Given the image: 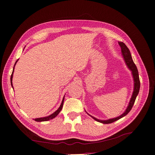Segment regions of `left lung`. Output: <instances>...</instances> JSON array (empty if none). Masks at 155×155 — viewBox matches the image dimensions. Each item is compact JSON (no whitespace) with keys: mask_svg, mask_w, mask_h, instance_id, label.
<instances>
[{"mask_svg":"<svg viewBox=\"0 0 155 155\" xmlns=\"http://www.w3.org/2000/svg\"><path fill=\"white\" fill-rule=\"evenodd\" d=\"M119 45L121 48V51H122V55H123V58L124 59V61H125L127 65V67H129V68L132 71V74L134 80V89L133 94H132V97H131V99L130 100V102H129V106H128L127 108L126 109L125 111L120 116H119L117 117H116V118L106 120H102L97 119L91 116L89 114H88L90 116H91L95 120L99 122H101V123H103V124L112 123V122H114L121 119L122 117H124L130 111V110L132 109V107L134 104L135 101L136 100L137 96L138 95L139 90H140V79H139L138 72V70H137V68L135 64H134V62L132 60V56H131V54H130V52L129 48L127 47V46L124 43H122V42H119Z\"/></svg>","mask_w":155,"mask_h":155,"instance_id":"1","label":"left lung"}]
</instances>
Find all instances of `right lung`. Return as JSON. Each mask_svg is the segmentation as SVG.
<instances>
[{"label": "right lung", "instance_id": "1", "mask_svg": "<svg viewBox=\"0 0 155 155\" xmlns=\"http://www.w3.org/2000/svg\"><path fill=\"white\" fill-rule=\"evenodd\" d=\"M18 61V59L15 62V65H14L13 69V72H12V74L11 77H10V82H11V85L12 86V88H13V85H12V77H13V71H14V67H15V64H16V63L17 62V61ZM64 98H63L62 101V103H61V104L60 107H59V109H58L57 110H56L55 112H54L53 114H52L51 115H50V116H48V117H41V118H37V119H35V121H36V122L48 121V120H50V119H54V117H55L56 116H57L59 114V112H61V110H62V106H63V104H64Z\"/></svg>", "mask_w": 155, "mask_h": 155}]
</instances>
